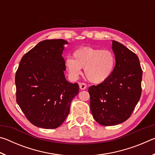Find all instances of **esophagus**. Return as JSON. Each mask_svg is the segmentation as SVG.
<instances>
[{"label":"esophagus","mask_w":155,"mask_h":155,"mask_svg":"<svg viewBox=\"0 0 155 155\" xmlns=\"http://www.w3.org/2000/svg\"><path fill=\"white\" fill-rule=\"evenodd\" d=\"M79 87H80L81 90H85L86 87H87V85H86V84L84 83H79Z\"/></svg>","instance_id":"34e87169"}]
</instances>
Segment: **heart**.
<instances>
[{
	"instance_id": "1",
	"label": "heart",
	"mask_w": 155,
	"mask_h": 155,
	"mask_svg": "<svg viewBox=\"0 0 155 155\" xmlns=\"http://www.w3.org/2000/svg\"><path fill=\"white\" fill-rule=\"evenodd\" d=\"M73 57L65 60V68L70 78L77 80L84 68L85 74L91 83L99 84L107 81L114 72L116 58L109 50L85 46L73 52Z\"/></svg>"
}]
</instances>
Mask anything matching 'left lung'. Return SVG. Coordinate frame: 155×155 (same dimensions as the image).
Returning a JSON list of instances; mask_svg holds the SVG:
<instances>
[{"label": "left lung", "mask_w": 155, "mask_h": 155, "mask_svg": "<svg viewBox=\"0 0 155 155\" xmlns=\"http://www.w3.org/2000/svg\"><path fill=\"white\" fill-rule=\"evenodd\" d=\"M116 65L105 82L89 87L94 120L103 126L124 122L131 115L141 94V70L137 54L118 41H112Z\"/></svg>", "instance_id": "8db88e82"}]
</instances>
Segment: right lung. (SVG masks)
I'll return each instance as SVG.
<instances>
[{
  "label": "right lung",
  "instance_id": "obj_1",
  "mask_svg": "<svg viewBox=\"0 0 155 155\" xmlns=\"http://www.w3.org/2000/svg\"><path fill=\"white\" fill-rule=\"evenodd\" d=\"M62 39L40 41L27 52L15 73L16 101L28 121L38 127L53 129L69 114L78 83L65 79Z\"/></svg>",
  "mask_w": 155,
  "mask_h": 155
}]
</instances>
